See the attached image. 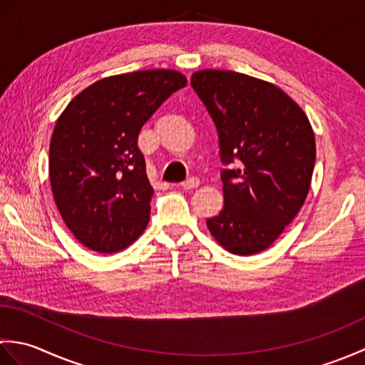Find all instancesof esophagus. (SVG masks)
<instances>
[{
    "instance_id": "1",
    "label": "esophagus",
    "mask_w": 365,
    "mask_h": 365,
    "mask_svg": "<svg viewBox=\"0 0 365 365\" xmlns=\"http://www.w3.org/2000/svg\"><path fill=\"white\" fill-rule=\"evenodd\" d=\"M199 183H200V180L197 177H190L188 180H185L182 183V187H183V190H192V188H197Z\"/></svg>"
}]
</instances>
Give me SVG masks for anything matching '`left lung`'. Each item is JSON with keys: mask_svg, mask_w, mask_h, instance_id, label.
Here are the masks:
<instances>
[{"mask_svg": "<svg viewBox=\"0 0 365 365\" xmlns=\"http://www.w3.org/2000/svg\"><path fill=\"white\" fill-rule=\"evenodd\" d=\"M191 86L218 131L224 207L207 227L224 250L257 254L282 234L304 204L315 136L284 91L230 71L192 73Z\"/></svg>", "mask_w": 365, "mask_h": 365, "instance_id": "1", "label": "left lung"}]
</instances>
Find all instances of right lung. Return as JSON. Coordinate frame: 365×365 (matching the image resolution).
<instances>
[{
    "instance_id": "right-lung-1",
    "label": "right lung",
    "mask_w": 365,
    "mask_h": 365,
    "mask_svg": "<svg viewBox=\"0 0 365 365\" xmlns=\"http://www.w3.org/2000/svg\"><path fill=\"white\" fill-rule=\"evenodd\" d=\"M187 78L141 71L100 80L80 92L54 125L50 183L67 227L92 251L125 250L150 218L153 188L138 136Z\"/></svg>"
}]
</instances>
